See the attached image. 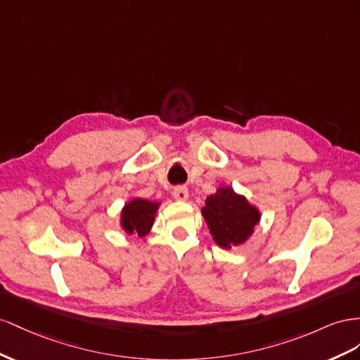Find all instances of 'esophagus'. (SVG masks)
Listing matches in <instances>:
<instances>
[{
    "mask_svg": "<svg viewBox=\"0 0 360 360\" xmlns=\"http://www.w3.org/2000/svg\"><path fill=\"white\" fill-rule=\"evenodd\" d=\"M173 198L176 200H187L188 199V188L186 186H178L173 188Z\"/></svg>",
    "mask_w": 360,
    "mask_h": 360,
    "instance_id": "esophagus-1",
    "label": "esophagus"
}]
</instances>
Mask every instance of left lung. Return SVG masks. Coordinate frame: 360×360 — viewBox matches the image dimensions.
<instances>
[{"mask_svg": "<svg viewBox=\"0 0 360 360\" xmlns=\"http://www.w3.org/2000/svg\"><path fill=\"white\" fill-rule=\"evenodd\" d=\"M202 214L214 241L224 249L243 244L259 221L258 210L229 187L219 188L217 193L207 198Z\"/></svg>", "mask_w": 360, "mask_h": 360, "instance_id": "obj_1", "label": "left lung"}]
</instances>
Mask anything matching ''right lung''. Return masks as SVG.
I'll return each instance as SVG.
<instances>
[{
	"label": "right lung",
	"mask_w": 360,
	"mask_h": 360,
	"mask_svg": "<svg viewBox=\"0 0 360 360\" xmlns=\"http://www.w3.org/2000/svg\"><path fill=\"white\" fill-rule=\"evenodd\" d=\"M158 207L160 203L145 199L131 200L122 211V228L129 235L137 233L139 237H145L150 231Z\"/></svg>",
	"instance_id": "add662e5"
}]
</instances>
